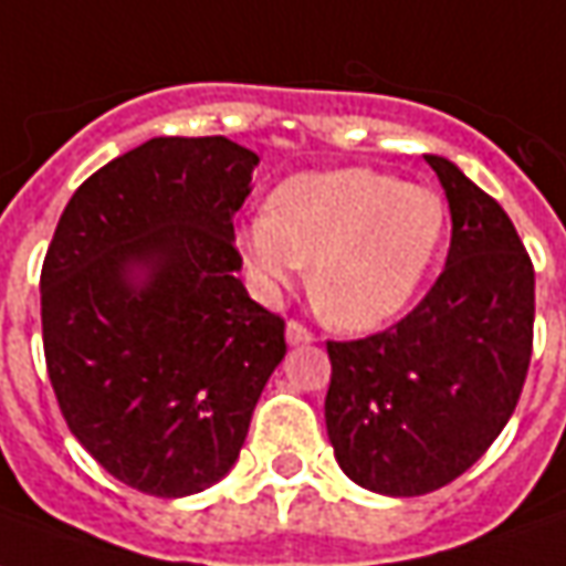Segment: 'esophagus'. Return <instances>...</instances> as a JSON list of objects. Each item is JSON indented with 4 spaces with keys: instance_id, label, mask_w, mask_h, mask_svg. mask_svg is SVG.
<instances>
[{
    "instance_id": "1",
    "label": "esophagus",
    "mask_w": 566,
    "mask_h": 566,
    "mask_svg": "<svg viewBox=\"0 0 566 566\" xmlns=\"http://www.w3.org/2000/svg\"><path fill=\"white\" fill-rule=\"evenodd\" d=\"M286 338H290V345H307V342H314V333L307 329L305 323L290 321L286 323Z\"/></svg>"
}]
</instances>
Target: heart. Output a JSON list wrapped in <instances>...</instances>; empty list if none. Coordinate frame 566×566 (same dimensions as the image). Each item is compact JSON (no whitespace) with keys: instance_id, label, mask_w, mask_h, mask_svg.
Returning a JSON list of instances; mask_svg holds the SVG:
<instances>
[{"instance_id":"b5f03b06","label":"heart","mask_w":566,"mask_h":566,"mask_svg":"<svg viewBox=\"0 0 566 566\" xmlns=\"http://www.w3.org/2000/svg\"><path fill=\"white\" fill-rule=\"evenodd\" d=\"M447 233L438 190L376 169L305 171L276 187L268 212L240 228L261 290L290 286L311 264V298L338 329L364 333L416 298Z\"/></svg>"}]
</instances>
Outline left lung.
Segmentation results:
<instances>
[{
	"label": "left lung",
	"instance_id": "1",
	"mask_svg": "<svg viewBox=\"0 0 566 566\" xmlns=\"http://www.w3.org/2000/svg\"><path fill=\"white\" fill-rule=\"evenodd\" d=\"M424 159L453 216L447 268L395 326L326 342L335 459L385 496L465 474L512 419L533 354L536 280L512 218L450 159Z\"/></svg>",
	"mask_w": 566,
	"mask_h": 566
}]
</instances>
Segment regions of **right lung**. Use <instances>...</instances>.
<instances>
[{"mask_svg":"<svg viewBox=\"0 0 566 566\" xmlns=\"http://www.w3.org/2000/svg\"><path fill=\"white\" fill-rule=\"evenodd\" d=\"M259 157L221 135L150 138L70 197L42 261L57 407L104 471L147 496L221 481L286 354L237 280L233 216Z\"/></svg>","mask_w":566,"mask_h":566,"instance_id":"1","label":"right lung"}]
</instances>
